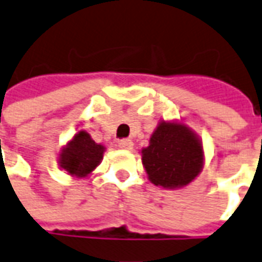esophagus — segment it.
I'll return each mask as SVG.
<instances>
[{
    "label": "esophagus",
    "instance_id": "1",
    "mask_svg": "<svg viewBox=\"0 0 262 262\" xmlns=\"http://www.w3.org/2000/svg\"><path fill=\"white\" fill-rule=\"evenodd\" d=\"M133 146L134 142L131 139H121V141H119V147H121V149L129 150V149H133Z\"/></svg>",
    "mask_w": 262,
    "mask_h": 262
}]
</instances>
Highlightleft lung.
Returning <instances> with one entry per match:
<instances>
[{
    "label": "left lung",
    "mask_w": 262,
    "mask_h": 262,
    "mask_svg": "<svg viewBox=\"0 0 262 262\" xmlns=\"http://www.w3.org/2000/svg\"><path fill=\"white\" fill-rule=\"evenodd\" d=\"M203 145L192 129L178 121H160L142 149L149 181L164 189L189 185L203 168Z\"/></svg>",
    "instance_id": "8db88e82"
}]
</instances>
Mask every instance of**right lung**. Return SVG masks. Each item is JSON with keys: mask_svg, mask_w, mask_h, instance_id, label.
Here are the masks:
<instances>
[{"mask_svg": "<svg viewBox=\"0 0 262 262\" xmlns=\"http://www.w3.org/2000/svg\"><path fill=\"white\" fill-rule=\"evenodd\" d=\"M106 147L96 143L91 135L81 129L70 139L59 153V166L68 174L85 178L99 166Z\"/></svg>", "mask_w": 262, "mask_h": 262, "instance_id": "right-lung-1", "label": "right lung"}]
</instances>
